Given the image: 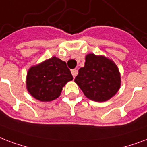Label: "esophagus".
I'll return each mask as SVG.
<instances>
[{
  "label": "esophagus",
  "mask_w": 147,
  "mask_h": 147,
  "mask_svg": "<svg viewBox=\"0 0 147 147\" xmlns=\"http://www.w3.org/2000/svg\"><path fill=\"white\" fill-rule=\"evenodd\" d=\"M71 74H72L73 77H76V76H77V69H74V70H71Z\"/></svg>",
  "instance_id": "34e87169"
}]
</instances>
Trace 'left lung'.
<instances>
[{
  "label": "left lung",
  "instance_id": "left-lung-1",
  "mask_svg": "<svg viewBox=\"0 0 147 147\" xmlns=\"http://www.w3.org/2000/svg\"><path fill=\"white\" fill-rule=\"evenodd\" d=\"M85 61L74 81L90 100H108L120 89V75L117 65L108 58L94 53L86 55Z\"/></svg>",
  "mask_w": 147,
  "mask_h": 147
}]
</instances>
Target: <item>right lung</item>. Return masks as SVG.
<instances>
[{"label":"right lung","instance_id":"right-lung-1","mask_svg":"<svg viewBox=\"0 0 147 147\" xmlns=\"http://www.w3.org/2000/svg\"><path fill=\"white\" fill-rule=\"evenodd\" d=\"M73 80L67 63L53 57L30 68L27 75L28 92L40 101L47 102L61 95L63 86Z\"/></svg>","mask_w":147,"mask_h":147}]
</instances>
